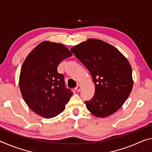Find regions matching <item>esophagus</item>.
I'll return each instance as SVG.
<instances>
[{
  "mask_svg": "<svg viewBox=\"0 0 152 152\" xmlns=\"http://www.w3.org/2000/svg\"><path fill=\"white\" fill-rule=\"evenodd\" d=\"M80 89H81V86L80 85H78V86L75 88V90L77 91V92H80Z\"/></svg>",
  "mask_w": 152,
  "mask_h": 152,
  "instance_id": "1",
  "label": "esophagus"
}]
</instances>
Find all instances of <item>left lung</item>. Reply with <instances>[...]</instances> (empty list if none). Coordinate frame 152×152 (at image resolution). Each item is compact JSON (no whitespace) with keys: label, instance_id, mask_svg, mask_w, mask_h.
<instances>
[{"label":"left lung","instance_id":"left-lung-1","mask_svg":"<svg viewBox=\"0 0 152 152\" xmlns=\"http://www.w3.org/2000/svg\"><path fill=\"white\" fill-rule=\"evenodd\" d=\"M70 50L88 69L95 83V95L85 102L88 110L99 118L114 114L128 98L133 85L128 60L116 48L98 39H88Z\"/></svg>","mask_w":152,"mask_h":152}]
</instances>
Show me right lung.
Returning <instances> with one entry per match:
<instances>
[{
    "mask_svg": "<svg viewBox=\"0 0 152 152\" xmlns=\"http://www.w3.org/2000/svg\"><path fill=\"white\" fill-rule=\"evenodd\" d=\"M72 55L63 45L45 41L24 61L20 75L21 93L28 106L40 116L50 118L59 114L73 95L66 88L63 74L57 72L62 60Z\"/></svg>",
    "mask_w": 152,
    "mask_h": 152,
    "instance_id": "1",
    "label": "right lung"
}]
</instances>
